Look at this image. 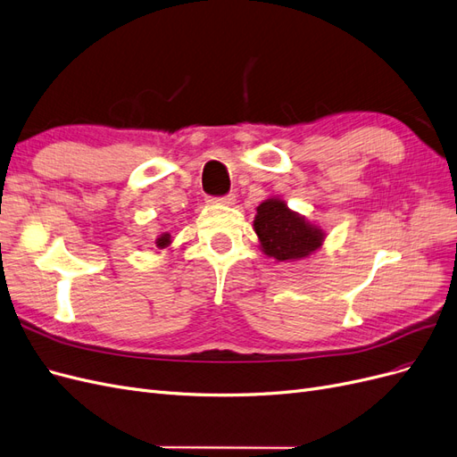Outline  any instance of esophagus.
Here are the masks:
<instances>
[{"label": "esophagus", "mask_w": 457, "mask_h": 457, "mask_svg": "<svg viewBox=\"0 0 457 457\" xmlns=\"http://www.w3.org/2000/svg\"><path fill=\"white\" fill-rule=\"evenodd\" d=\"M207 202L220 204V205H232L234 202H237V196H234V195H227V196H219V198H210Z\"/></svg>", "instance_id": "obj_1"}]
</instances>
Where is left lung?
I'll list each match as a JSON object with an SVG mask.
<instances>
[{"mask_svg": "<svg viewBox=\"0 0 457 457\" xmlns=\"http://www.w3.org/2000/svg\"><path fill=\"white\" fill-rule=\"evenodd\" d=\"M253 230L261 252L276 261L307 259L326 238V232L292 212L282 198H269L257 205Z\"/></svg>", "mask_w": 457, "mask_h": 457, "instance_id": "8db88e82", "label": "left lung"}]
</instances>
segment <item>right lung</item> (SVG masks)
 <instances>
[{"label": "right lung", "mask_w": 457, "mask_h": 457, "mask_svg": "<svg viewBox=\"0 0 457 457\" xmlns=\"http://www.w3.org/2000/svg\"><path fill=\"white\" fill-rule=\"evenodd\" d=\"M171 244V237L168 232H163V234H160V237L156 238V247H160V250H163V247H168Z\"/></svg>", "instance_id": "right-lung-1"}]
</instances>
